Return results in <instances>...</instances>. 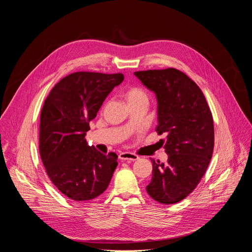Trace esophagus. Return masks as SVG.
I'll list each match as a JSON object with an SVG mask.
<instances>
[{"label": "esophagus", "mask_w": 252, "mask_h": 252, "mask_svg": "<svg viewBox=\"0 0 252 252\" xmlns=\"http://www.w3.org/2000/svg\"><path fill=\"white\" fill-rule=\"evenodd\" d=\"M118 157H119V159L127 160V161H134V160L139 159V156L137 154L130 153V152H122V153H119Z\"/></svg>", "instance_id": "1"}]
</instances>
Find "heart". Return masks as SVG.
<instances>
[{"mask_svg":"<svg viewBox=\"0 0 252 252\" xmlns=\"http://www.w3.org/2000/svg\"><path fill=\"white\" fill-rule=\"evenodd\" d=\"M124 97L129 105L141 101H148V95L146 91L140 87H130L124 93Z\"/></svg>","mask_w":252,"mask_h":252,"instance_id":"heart-1","label":"heart"}]
</instances>
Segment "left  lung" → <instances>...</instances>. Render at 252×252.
Segmentation results:
<instances>
[{
	"instance_id": "obj_1",
	"label": "left lung",
	"mask_w": 252,
	"mask_h": 252,
	"mask_svg": "<svg viewBox=\"0 0 252 252\" xmlns=\"http://www.w3.org/2000/svg\"><path fill=\"white\" fill-rule=\"evenodd\" d=\"M153 91L158 103V135L168 159L153 160L152 180L146 187L154 200L174 204L185 199L200 183L215 147L214 118L201 89L176 68L136 71Z\"/></svg>"
}]
</instances>
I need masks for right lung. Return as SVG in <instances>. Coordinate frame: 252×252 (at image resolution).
<instances>
[{
  "label": "right lung",
  "mask_w": 252,
  "mask_h": 252,
  "mask_svg": "<svg viewBox=\"0 0 252 252\" xmlns=\"http://www.w3.org/2000/svg\"><path fill=\"white\" fill-rule=\"evenodd\" d=\"M123 73L77 71L54 86L39 117L38 149L54 186L75 201L94 199L111 181L117 155L89 146L86 131Z\"/></svg>",
  "instance_id": "1"
}]
</instances>
